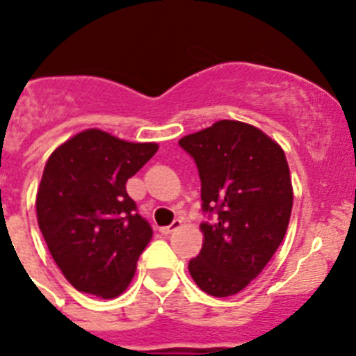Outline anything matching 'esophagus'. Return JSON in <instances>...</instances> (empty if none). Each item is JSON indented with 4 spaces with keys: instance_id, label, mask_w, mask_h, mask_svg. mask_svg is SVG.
Wrapping results in <instances>:
<instances>
[{
    "instance_id": "34e87169",
    "label": "esophagus",
    "mask_w": 356,
    "mask_h": 356,
    "mask_svg": "<svg viewBox=\"0 0 356 356\" xmlns=\"http://www.w3.org/2000/svg\"><path fill=\"white\" fill-rule=\"evenodd\" d=\"M180 226H181L180 219H175V221H172L169 226H163V228H160V234L169 235V234H172V232H176V229L180 228Z\"/></svg>"
}]
</instances>
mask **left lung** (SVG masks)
Returning <instances> with one entry per match:
<instances>
[{
    "label": "left lung",
    "instance_id": "left-lung-1",
    "mask_svg": "<svg viewBox=\"0 0 356 356\" xmlns=\"http://www.w3.org/2000/svg\"><path fill=\"white\" fill-rule=\"evenodd\" d=\"M178 144L196 162L209 216L188 273L207 294L234 296L262 273L287 232L292 185L285 153L259 128L228 119Z\"/></svg>",
    "mask_w": 356,
    "mask_h": 356
}]
</instances>
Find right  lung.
Masks as SVG:
<instances>
[{"mask_svg": "<svg viewBox=\"0 0 356 356\" xmlns=\"http://www.w3.org/2000/svg\"><path fill=\"white\" fill-rule=\"evenodd\" d=\"M156 149L153 143H127L92 128L49 156L37 191V221L76 291L108 300L130 285L153 228L137 212L127 181Z\"/></svg>", "mask_w": 356, "mask_h": 356, "instance_id": "obj_1", "label": "right lung"}]
</instances>
